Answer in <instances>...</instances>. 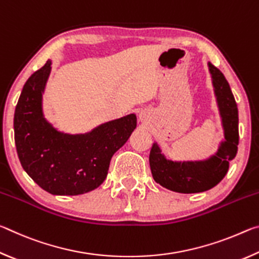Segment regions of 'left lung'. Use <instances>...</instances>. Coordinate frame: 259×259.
I'll use <instances>...</instances> for the list:
<instances>
[{"mask_svg": "<svg viewBox=\"0 0 259 259\" xmlns=\"http://www.w3.org/2000/svg\"><path fill=\"white\" fill-rule=\"evenodd\" d=\"M216 96L224 140L217 152L208 159L200 161H172L161 153L157 143L150 153L152 176L161 186L177 193H200L208 191L225 177L230 161L235 157L239 145V114L234 96L229 82L218 68L208 63Z\"/></svg>", "mask_w": 259, "mask_h": 259, "instance_id": "8db88e82", "label": "left lung"}]
</instances>
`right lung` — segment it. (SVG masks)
Listing matches in <instances>:
<instances>
[{"instance_id": "1", "label": "right lung", "mask_w": 259, "mask_h": 259, "mask_svg": "<svg viewBox=\"0 0 259 259\" xmlns=\"http://www.w3.org/2000/svg\"><path fill=\"white\" fill-rule=\"evenodd\" d=\"M50 72L48 60L21 91L14 119L17 153L28 176L50 194H84L102 185L112 156L136 129L137 117L129 114L85 134L58 131L46 120L42 108Z\"/></svg>"}]
</instances>
